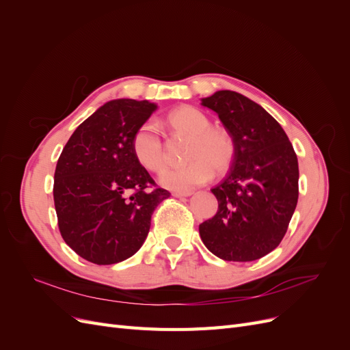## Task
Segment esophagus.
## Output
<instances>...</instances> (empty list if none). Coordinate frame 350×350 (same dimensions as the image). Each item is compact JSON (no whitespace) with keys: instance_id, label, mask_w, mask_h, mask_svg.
<instances>
[{"instance_id":"obj_1","label":"esophagus","mask_w":350,"mask_h":350,"mask_svg":"<svg viewBox=\"0 0 350 350\" xmlns=\"http://www.w3.org/2000/svg\"><path fill=\"white\" fill-rule=\"evenodd\" d=\"M193 193L191 191H174L172 196L178 197V198H183V197H189Z\"/></svg>"}]
</instances>
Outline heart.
<instances>
[{"mask_svg": "<svg viewBox=\"0 0 350 350\" xmlns=\"http://www.w3.org/2000/svg\"><path fill=\"white\" fill-rule=\"evenodd\" d=\"M167 124L191 142L187 149L185 166L167 167L161 174V184L175 191H188L203 185L217 175L229 171L237 156V142L225 126L211 125L208 116L193 107H181L167 115ZM134 157L150 172L162 171L166 165V150L154 122H144L133 135Z\"/></svg>", "mask_w": 350, "mask_h": 350, "instance_id": "1", "label": "heart"}]
</instances>
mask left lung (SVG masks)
Returning <instances> with one entry per match:
<instances>
[{
  "instance_id": "8db88e82",
  "label": "left lung",
  "mask_w": 350,
  "mask_h": 350,
  "mask_svg": "<svg viewBox=\"0 0 350 350\" xmlns=\"http://www.w3.org/2000/svg\"><path fill=\"white\" fill-rule=\"evenodd\" d=\"M237 142L228 175L211 189L216 215L200 237L225 261H254L282 242L299 196L298 157L280 124L243 94L220 90L203 99Z\"/></svg>"
}]
</instances>
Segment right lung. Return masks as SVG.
Returning <instances> with one entry per match:
<instances>
[{
	"label": "right lung",
	"mask_w": 350,
	"mask_h": 350,
	"mask_svg": "<svg viewBox=\"0 0 350 350\" xmlns=\"http://www.w3.org/2000/svg\"><path fill=\"white\" fill-rule=\"evenodd\" d=\"M156 109L147 100L105 103L62 149L54 175L58 228L84 260L107 266L130 258L149 234L154 208L169 191L137 162L133 135Z\"/></svg>",
	"instance_id": "1"
}]
</instances>
